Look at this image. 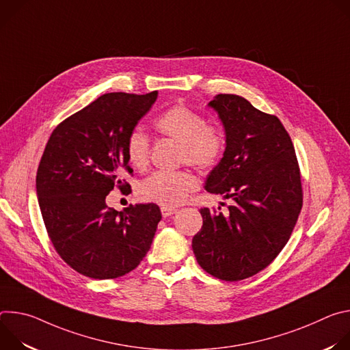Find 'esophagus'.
Masks as SVG:
<instances>
[{"instance_id": "34e87169", "label": "esophagus", "mask_w": 350, "mask_h": 350, "mask_svg": "<svg viewBox=\"0 0 350 350\" xmlns=\"http://www.w3.org/2000/svg\"><path fill=\"white\" fill-rule=\"evenodd\" d=\"M161 212H162V216H163V217H169V216H172V215L177 213V209H174V208H165V206H162V208H161Z\"/></svg>"}]
</instances>
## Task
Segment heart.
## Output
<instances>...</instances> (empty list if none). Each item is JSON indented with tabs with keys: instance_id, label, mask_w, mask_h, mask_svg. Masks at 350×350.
Listing matches in <instances>:
<instances>
[{
	"instance_id": "heart-1",
	"label": "heart",
	"mask_w": 350,
	"mask_h": 350,
	"mask_svg": "<svg viewBox=\"0 0 350 350\" xmlns=\"http://www.w3.org/2000/svg\"><path fill=\"white\" fill-rule=\"evenodd\" d=\"M162 135L181 144L183 162L198 167L211 169L217 165L224 152V137L220 130L206 126V120L198 112L177 105L163 112L154 123ZM126 154L130 165L145 170L149 163V139L135 130L126 142ZM196 188L195 177L188 172H157L146 177L138 187V195L146 202L165 208L181 205Z\"/></svg>"
}]
</instances>
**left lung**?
<instances>
[{
  "label": "left lung",
  "instance_id": "obj_1",
  "mask_svg": "<svg viewBox=\"0 0 350 350\" xmlns=\"http://www.w3.org/2000/svg\"><path fill=\"white\" fill-rule=\"evenodd\" d=\"M208 107L224 127L226 148L205 189L234 204L228 215L201 209L192 251L211 275L238 281L266 269L288 242L302 209L301 174L278 118L234 94H219Z\"/></svg>",
  "mask_w": 350,
  "mask_h": 350
}]
</instances>
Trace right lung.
Masks as SVG:
<instances>
[{"label":"right lung","mask_w":350,"mask_h":350,"mask_svg":"<svg viewBox=\"0 0 350 350\" xmlns=\"http://www.w3.org/2000/svg\"><path fill=\"white\" fill-rule=\"evenodd\" d=\"M158 91L109 92L64 120L49 137L37 170L36 191L45 228L59 256L95 280L134 270L151 247L161 209L107 206L129 166L126 142L152 108ZM129 185V184H127Z\"/></svg>","instance_id":"obj_1"}]
</instances>
